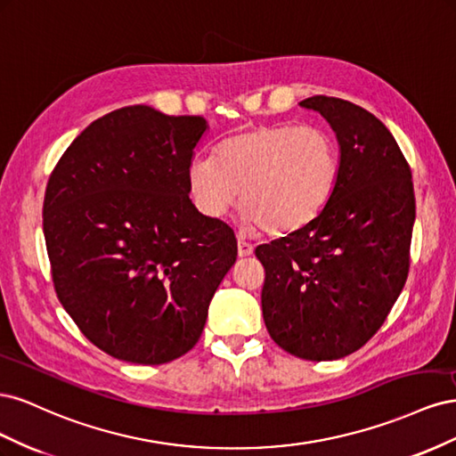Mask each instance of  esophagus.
I'll use <instances>...</instances> for the list:
<instances>
[{
  "label": "esophagus",
  "mask_w": 456,
  "mask_h": 456,
  "mask_svg": "<svg viewBox=\"0 0 456 456\" xmlns=\"http://www.w3.org/2000/svg\"><path fill=\"white\" fill-rule=\"evenodd\" d=\"M238 255L240 256H249L253 255V245L249 241H245L241 236L238 238Z\"/></svg>",
  "instance_id": "esophagus-1"
}]
</instances>
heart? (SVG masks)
I'll return each mask as SVG.
<instances>
[{
  "label": "heart",
  "mask_w": 456,
  "mask_h": 456,
  "mask_svg": "<svg viewBox=\"0 0 456 456\" xmlns=\"http://www.w3.org/2000/svg\"><path fill=\"white\" fill-rule=\"evenodd\" d=\"M338 171V146L323 127L260 123L224 139L215 158L191 159L188 191L201 215L223 218L241 190L247 223L285 233L306 226L323 209Z\"/></svg>",
  "instance_id": "b5f03b06"
}]
</instances>
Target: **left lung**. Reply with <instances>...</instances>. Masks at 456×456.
Masks as SVG:
<instances>
[{"mask_svg": "<svg viewBox=\"0 0 456 456\" xmlns=\"http://www.w3.org/2000/svg\"><path fill=\"white\" fill-rule=\"evenodd\" d=\"M337 133L340 171L323 211L255 249L266 278L262 315L280 348L310 362L360 350L407 281L415 190L392 133L365 108L315 94Z\"/></svg>", "mask_w": 456, "mask_h": 456, "instance_id": "8db88e82", "label": "left lung"}]
</instances>
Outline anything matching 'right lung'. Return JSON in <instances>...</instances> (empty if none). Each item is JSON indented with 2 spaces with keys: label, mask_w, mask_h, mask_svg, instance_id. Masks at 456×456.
I'll use <instances>...</instances> for the list:
<instances>
[{
  "label": "right lung",
  "mask_w": 456,
  "mask_h": 456,
  "mask_svg": "<svg viewBox=\"0 0 456 456\" xmlns=\"http://www.w3.org/2000/svg\"><path fill=\"white\" fill-rule=\"evenodd\" d=\"M201 116L114 110L81 133L45 188L44 233L61 305L96 348L161 365L196 346L238 256L233 230L188 198Z\"/></svg>",
  "instance_id": "right-lung-1"
}]
</instances>
